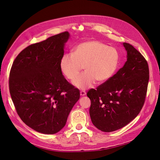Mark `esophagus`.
I'll return each instance as SVG.
<instances>
[{
  "mask_svg": "<svg viewBox=\"0 0 160 160\" xmlns=\"http://www.w3.org/2000/svg\"><path fill=\"white\" fill-rule=\"evenodd\" d=\"M86 95V93L85 91H81L80 92V95L82 97V96H84Z\"/></svg>",
  "mask_w": 160,
  "mask_h": 160,
  "instance_id": "1",
  "label": "esophagus"
}]
</instances>
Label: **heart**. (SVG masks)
Here are the masks:
<instances>
[{
  "mask_svg": "<svg viewBox=\"0 0 160 160\" xmlns=\"http://www.w3.org/2000/svg\"><path fill=\"white\" fill-rule=\"evenodd\" d=\"M120 55L116 48L97 40H88L76 45L72 53H65L60 60V68L66 77L72 80L83 68L85 72L73 82L79 89H85L93 83L107 81L116 72Z\"/></svg>",
  "mask_w": 160,
  "mask_h": 160,
  "instance_id": "heart-1",
  "label": "heart"
}]
</instances>
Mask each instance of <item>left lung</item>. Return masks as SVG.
Listing matches in <instances>:
<instances>
[{
	"instance_id": "left-lung-1",
	"label": "left lung",
	"mask_w": 160,
	"mask_h": 160,
	"mask_svg": "<svg viewBox=\"0 0 160 160\" xmlns=\"http://www.w3.org/2000/svg\"><path fill=\"white\" fill-rule=\"evenodd\" d=\"M123 45L127 61L112 78L91 89L89 115L94 126L104 132L126 126L139 114L145 101L149 68L142 55L129 43Z\"/></svg>"
}]
</instances>
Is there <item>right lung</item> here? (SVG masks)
Segmentation results:
<instances>
[{
    "mask_svg": "<svg viewBox=\"0 0 160 160\" xmlns=\"http://www.w3.org/2000/svg\"><path fill=\"white\" fill-rule=\"evenodd\" d=\"M67 32L31 44L12 64L9 89L22 120L39 133L55 134L65 126L68 116L80 99V91L64 78L60 60Z\"/></svg>",
    "mask_w": 160,
    "mask_h": 160,
    "instance_id": "1",
    "label": "right lung"
}]
</instances>
